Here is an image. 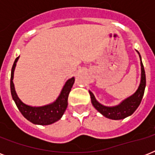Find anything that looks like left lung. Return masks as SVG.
Segmentation results:
<instances>
[{
    "label": "left lung",
    "instance_id": "1",
    "mask_svg": "<svg viewBox=\"0 0 155 155\" xmlns=\"http://www.w3.org/2000/svg\"><path fill=\"white\" fill-rule=\"evenodd\" d=\"M138 54L141 61V80H140L139 86L136 90V92L130 97L123 100L120 104L114 106H105L100 103L95 97L94 94L91 91H89L91 101L92 105L100 113L108 119L112 120H121L129 116L132 115L139 106L142 101V97L144 95L145 87H146V73H145L144 67L142 62V57L140 55L139 52L136 51Z\"/></svg>",
    "mask_w": 155,
    "mask_h": 155
}]
</instances>
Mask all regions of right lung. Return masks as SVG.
Segmentation results:
<instances>
[{
	"instance_id": "obj_1",
	"label": "right lung",
	"mask_w": 155,
	"mask_h": 155,
	"mask_svg": "<svg viewBox=\"0 0 155 155\" xmlns=\"http://www.w3.org/2000/svg\"><path fill=\"white\" fill-rule=\"evenodd\" d=\"M19 57L20 56H18L15 59L13 68H12V71H11L10 90L13 100L15 102L16 105L21 113L22 114L24 117L26 118L29 121L35 125H51L53 123L58 121V120H60L68 107V95L70 93L71 89L74 84L75 78L71 77L66 81L65 84L63 85L58 97L52 103L42 106L28 105L21 101L20 98L18 97L16 92L14 84H13L14 71H15L17 62L19 59Z\"/></svg>"
}]
</instances>
